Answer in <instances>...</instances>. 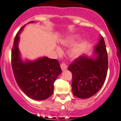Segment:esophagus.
<instances>
[{"mask_svg": "<svg viewBox=\"0 0 121 121\" xmlns=\"http://www.w3.org/2000/svg\"><path fill=\"white\" fill-rule=\"evenodd\" d=\"M60 67H61V69L63 71L67 69V65H65L64 63H62L61 64H60Z\"/></svg>", "mask_w": 121, "mask_h": 121, "instance_id": "1", "label": "esophagus"}]
</instances>
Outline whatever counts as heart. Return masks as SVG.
Returning a JSON list of instances; mask_svg holds the SVG:
<instances>
[{"label": "heart", "instance_id": "obj_1", "mask_svg": "<svg viewBox=\"0 0 121 121\" xmlns=\"http://www.w3.org/2000/svg\"><path fill=\"white\" fill-rule=\"evenodd\" d=\"M78 39L77 36H72V37H67L65 39L62 40L61 41V44L64 46H69L70 45H73V43H75ZM86 43L84 42H81L77 45L74 46L73 48L70 50L69 52V56L72 57V58L75 59L76 57H79L81 55L82 52V50L84 49V46H85ZM56 51L58 54H61L62 51L59 48H56Z\"/></svg>", "mask_w": 121, "mask_h": 121}]
</instances>
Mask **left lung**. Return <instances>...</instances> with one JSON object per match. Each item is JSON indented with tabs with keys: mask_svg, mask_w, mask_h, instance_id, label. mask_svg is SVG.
<instances>
[{
	"mask_svg": "<svg viewBox=\"0 0 121 121\" xmlns=\"http://www.w3.org/2000/svg\"><path fill=\"white\" fill-rule=\"evenodd\" d=\"M94 56H80L68 68L72 73L73 94L80 99H87L97 93L107 77L108 54L102 36L94 48Z\"/></svg>",
	"mask_w": 121,
	"mask_h": 121,
	"instance_id": "left-lung-1",
	"label": "left lung"
}]
</instances>
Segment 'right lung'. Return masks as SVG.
<instances>
[{
  "label": "right lung",
  "mask_w": 121,
  "mask_h": 121,
  "mask_svg": "<svg viewBox=\"0 0 121 121\" xmlns=\"http://www.w3.org/2000/svg\"><path fill=\"white\" fill-rule=\"evenodd\" d=\"M30 21L28 24L32 23ZM22 26L14 37L11 51V65L17 85L29 97L36 100L48 99L53 93L54 83L62 70L57 60L47 57L35 60L23 62L18 48L19 34Z\"/></svg>",
  "instance_id": "right-lung-1"
}]
</instances>
